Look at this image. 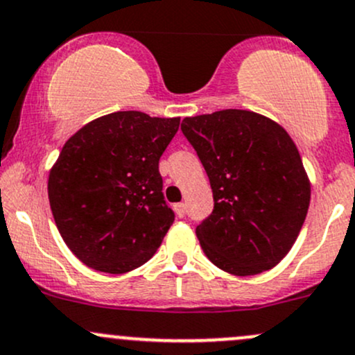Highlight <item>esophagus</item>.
<instances>
[{"label":"esophagus","mask_w":355,"mask_h":355,"mask_svg":"<svg viewBox=\"0 0 355 355\" xmlns=\"http://www.w3.org/2000/svg\"><path fill=\"white\" fill-rule=\"evenodd\" d=\"M173 211H175V214L178 216V218H184V216L187 214V206H185L184 202L175 204V206H173Z\"/></svg>","instance_id":"obj_1"}]
</instances>
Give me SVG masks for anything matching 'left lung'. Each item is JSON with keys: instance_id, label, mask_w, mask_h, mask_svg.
Listing matches in <instances>:
<instances>
[{"instance_id": "8db88e82", "label": "left lung", "mask_w": 355, "mask_h": 355, "mask_svg": "<svg viewBox=\"0 0 355 355\" xmlns=\"http://www.w3.org/2000/svg\"><path fill=\"white\" fill-rule=\"evenodd\" d=\"M182 132L211 182L214 209L196 227L204 253L233 275L275 267L308 214L311 184L282 125L257 112L227 109L185 117Z\"/></svg>"}]
</instances>
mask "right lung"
I'll return each mask as SVG.
<instances>
[{"mask_svg":"<svg viewBox=\"0 0 355 355\" xmlns=\"http://www.w3.org/2000/svg\"><path fill=\"white\" fill-rule=\"evenodd\" d=\"M178 125L180 117L114 112L66 141L47 192L62 240L85 266L125 274L155 255L175 221L158 165Z\"/></svg>","mask_w":355,"mask_h":355,"instance_id":"obj_1","label":"right lung"}]
</instances>
